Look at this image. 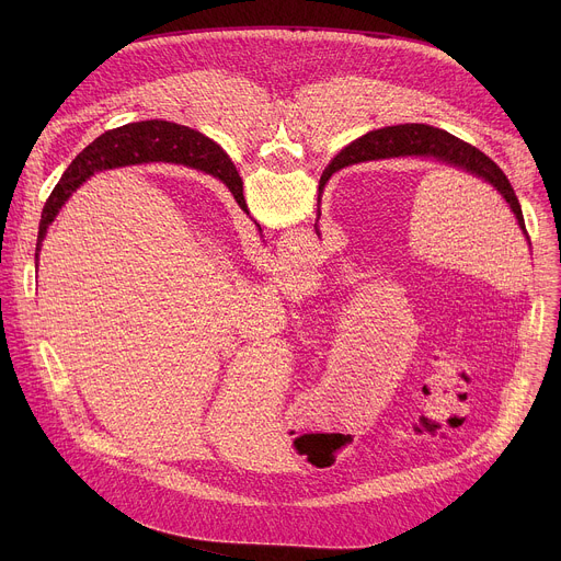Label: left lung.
Wrapping results in <instances>:
<instances>
[{"mask_svg":"<svg viewBox=\"0 0 561 561\" xmlns=\"http://www.w3.org/2000/svg\"><path fill=\"white\" fill-rule=\"evenodd\" d=\"M210 171L213 175H217L226 186L228 180L237 178V171L230 162V157L219 148V144H215L210 139ZM388 157H420V159H431V162H439L446 164L450 169L463 171L477 180H482L486 184H491L511 206L522 232L526 234L528 244L530 237L526 232V224H524V215H522V206L519 199L508 182V178L504 175V171L493 162L489 154H484L479 148H474L472 144L442 130V128H433L428 124H399V126H383L377 130H370L362 137H357L355 141H351L335 159L331 162V169H344L351 164H359V162H370V159H388ZM319 197H317V221H319ZM314 230L319 234V228L314 224Z\"/></svg>","mask_w":561,"mask_h":561,"instance_id":"left-lung-1","label":"left lung"}]
</instances>
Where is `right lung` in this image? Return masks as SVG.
<instances>
[{"label":"right lung","mask_w":561,"mask_h":561,"mask_svg":"<svg viewBox=\"0 0 561 561\" xmlns=\"http://www.w3.org/2000/svg\"><path fill=\"white\" fill-rule=\"evenodd\" d=\"M210 139L197 130H191L186 126H178L171 122H139V124H128L113 128L98 137L91 146H87L82 152H79L72 164L66 169L61 175L59 184L46 199V206L42 210V221H39V232H37V249H35V266L39 264V251L44 244V237L48 226L55 221L57 213L66 204V199L79 188V184H84L91 175L106 171V169H117V167H128V164H139L146 162V159H169V162H178L197 171H204L213 175L210 171ZM159 149L158 153L156 150ZM158 154L153 156L151 152ZM153 157L150 158L149 154ZM337 169H329L324 173V184ZM217 178V175H213ZM228 191L232 193L234 202L239 204L244 213H249L247 199H244V188H242V178L228 180Z\"/></svg>","instance_id":"obj_1"}]
</instances>
